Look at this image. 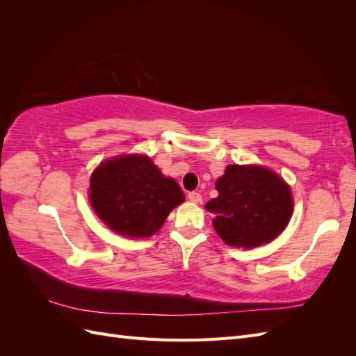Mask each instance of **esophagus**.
Wrapping results in <instances>:
<instances>
[{
  "instance_id": "esophagus-1",
  "label": "esophagus",
  "mask_w": 356,
  "mask_h": 356,
  "mask_svg": "<svg viewBox=\"0 0 356 356\" xmlns=\"http://www.w3.org/2000/svg\"><path fill=\"white\" fill-rule=\"evenodd\" d=\"M188 199H190V202H193V203H200V202H202V196H200V193H197V191L188 193Z\"/></svg>"
}]
</instances>
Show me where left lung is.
<instances>
[{
  "instance_id": "obj_1",
  "label": "left lung",
  "mask_w": 356,
  "mask_h": 356,
  "mask_svg": "<svg viewBox=\"0 0 356 356\" xmlns=\"http://www.w3.org/2000/svg\"><path fill=\"white\" fill-rule=\"evenodd\" d=\"M218 197L204 208L213 229L230 246L255 248L276 239L288 225L294 202L286 182L258 165H229L215 182Z\"/></svg>"
}]
</instances>
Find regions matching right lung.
I'll list each match as a JSON object with an SVG mask.
<instances>
[{"instance_id": "1", "label": "right lung", "mask_w": 356, "mask_h": 356, "mask_svg": "<svg viewBox=\"0 0 356 356\" xmlns=\"http://www.w3.org/2000/svg\"><path fill=\"white\" fill-rule=\"evenodd\" d=\"M89 199L96 215L126 238H148L184 202L178 182L143 154L105 160L90 177Z\"/></svg>"}]
</instances>
